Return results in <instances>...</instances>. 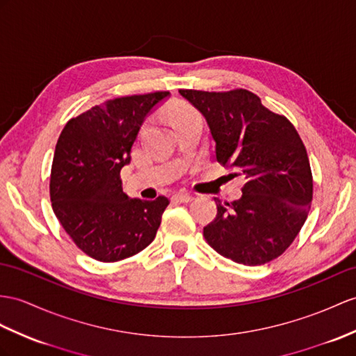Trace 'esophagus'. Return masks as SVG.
Here are the masks:
<instances>
[{
    "label": "esophagus",
    "mask_w": 356,
    "mask_h": 356,
    "mask_svg": "<svg viewBox=\"0 0 356 356\" xmlns=\"http://www.w3.org/2000/svg\"><path fill=\"white\" fill-rule=\"evenodd\" d=\"M172 199L177 202H190L193 199V196L190 193H186V192H178L172 196Z\"/></svg>",
    "instance_id": "esophagus-1"
}]
</instances>
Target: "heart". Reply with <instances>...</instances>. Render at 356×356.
<instances>
[{
  "mask_svg": "<svg viewBox=\"0 0 356 356\" xmlns=\"http://www.w3.org/2000/svg\"><path fill=\"white\" fill-rule=\"evenodd\" d=\"M196 116H197V115H196V111H195V110L188 108V107H181V108H178L175 113H173V116H172V124H173V127H175L177 124L183 122V120L192 119V118H196Z\"/></svg>",
  "mask_w": 356,
  "mask_h": 356,
  "instance_id": "b5f03b06",
  "label": "heart"
}]
</instances>
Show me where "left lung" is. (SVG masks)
Masks as SVG:
<instances>
[{"instance_id": "left-lung-1", "label": "left lung", "mask_w": 356, "mask_h": 356, "mask_svg": "<svg viewBox=\"0 0 356 356\" xmlns=\"http://www.w3.org/2000/svg\"><path fill=\"white\" fill-rule=\"evenodd\" d=\"M205 118L216 159L243 175L241 197L218 205L204 237L216 252L245 266L272 261L296 238L313 199L307 149L287 118L252 92L179 90Z\"/></svg>"}]
</instances>
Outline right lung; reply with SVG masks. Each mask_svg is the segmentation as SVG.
<instances>
[{
    "instance_id": "add662e5",
    "label": "right lung",
    "mask_w": 356,
    "mask_h": 356,
    "mask_svg": "<svg viewBox=\"0 0 356 356\" xmlns=\"http://www.w3.org/2000/svg\"><path fill=\"white\" fill-rule=\"evenodd\" d=\"M169 92L115 98L69 120L56 145L51 201L58 222L84 254L102 263L140 252L155 238L166 196L124 193L120 170L145 119Z\"/></svg>"
}]
</instances>
